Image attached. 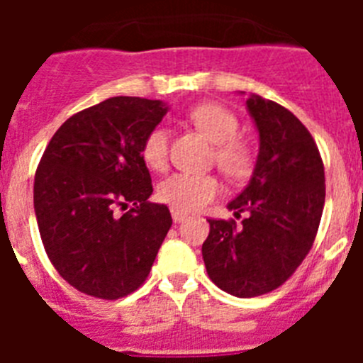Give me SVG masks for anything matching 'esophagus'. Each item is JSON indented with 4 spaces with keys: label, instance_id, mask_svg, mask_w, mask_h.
<instances>
[{
    "label": "esophagus",
    "instance_id": "1",
    "mask_svg": "<svg viewBox=\"0 0 363 363\" xmlns=\"http://www.w3.org/2000/svg\"><path fill=\"white\" fill-rule=\"evenodd\" d=\"M171 214H172V220H174L176 223H179V221H184L185 218H187V214L182 213V211L178 209H171Z\"/></svg>",
    "mask_w": 363,
    "mask_h": 363
}]
</instances>
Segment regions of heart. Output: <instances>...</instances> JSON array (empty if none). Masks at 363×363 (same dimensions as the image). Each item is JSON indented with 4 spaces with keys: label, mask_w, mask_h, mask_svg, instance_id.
<instances>
[{
    "label": "heart",
    "mask_w": 363,
    "mask_h": 363,
    "mask_svg": "<svg viewBox=\"0 0 363 363\" xmlns=\"http://www.w3.org/2000/svg\"><path fill=\"white\" fill-rule=\"evenodd\" d=\"M191 123L214 143V162L221 171L234 179L245 178L252 169L255 152L252 147L236 136L240 129L234 112L218 104H201L189 112ZM142 158L152 171H165L169 160V133L163 127H154L143 140ZM221 187L211 174H178L169 176L158 185V198L171 209L182 213L201 209L220 194Z\"/></svg>",
    "instance_id": "1"
}]
</instances>
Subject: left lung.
I'll use <instances>...</instances> for the list:
<instances>
[{
  "instance_id": "8db88e82",
  "label": "left lung",
  "mask_w": 363,
  "mask_h": 363,
  "mask_svg": "<svg viewBox=\"0 0 363 363\" xmlns=\"http://www.w3.org/2000/svg\"><path fill=\"white\" fill-rule=\"evenodd\" d=\"M247 111L259 134L255 172L227 207L234 220H209L201 245L205 267L221 291L238 298L271 293L293 277L313 247L325 174L313 136L293 112L252 94Z\"/></svg>"
}]
</instances>
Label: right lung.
Returning a JSON list of instances; mask_svg holds the SVG:
<instances>
[{
  "mask_svg": "<svg viewBox=\"0 0 363 363\" xmlns=\"http://www.w3.org/2000/svg\"><path fill=\"white\" fill-rule=\"evenodd\" d=\"M167 111L160 99L108 98L70 116L41 156L34 176L41 242L79 293L118 300L149 277L172 218L167 205L147 201L152 184L142 145Z\"/></svg>",
  "mask_w": 363,
  "mask_h": 363,
  "instance_id": "add662e5",
  "label": "right lung"
}]
</instances>
